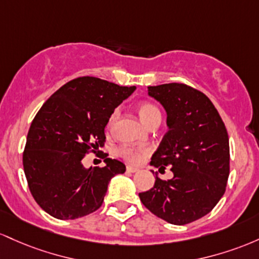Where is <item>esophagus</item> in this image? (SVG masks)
Here are the masks:
<instances>
[{"instance_id":"esophagus-1","label":"esophagus","mask_w":259,"mask_h":259,"mask_svg":"<svg viewBox=\"0 0 259 259\" xmlns=\"http://www.w3.org/2000/svg\"><path fill=\"white\" fill-rule=\"evenodd\" d=\"M127 172H131V174H133V172H137L138 171V168L137 167H133V166H127Z\"/></svg>"}]
</instances>
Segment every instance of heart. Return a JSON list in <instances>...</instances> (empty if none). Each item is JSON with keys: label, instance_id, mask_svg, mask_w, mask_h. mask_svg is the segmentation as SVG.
<instances>
[{"label": "heart", "instance_id": "b5f03b06", "mask_svg": "<svg viewBox=\"0 0 259 259\" xmlns=\"http://www.w3.org/2000/svg\"><path fill=\"white\" fill-rule=\"evenodd\" d=\"M120 111L118 109H116L112 111V114L110 115L109 121H107V130H111L114 127L115 122L117 121ZM138 115L141 117V120L148 128H150L152 126H159V123L161 122V112L154 104L150 103H143L138 106ZM147 149H142V148H135V147H120L117 149V154L122 156L123 159H126L127 161L132 162V164H137L142 159V155H144L147 153Z\"/></svg>", "mask_w": 259, "mask_h": 259}]
</instances>
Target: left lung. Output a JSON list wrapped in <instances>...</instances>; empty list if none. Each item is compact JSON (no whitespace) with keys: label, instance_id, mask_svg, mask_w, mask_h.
I'll use <instances>...</instances> for the list:
<instances>
[{"label":"left lung","instance_id":"1","mask_svg":"<svg viewBox=\"0 0 259 259\" xmlns=\"http://www.w3.org/2000/svg\"><path fill=\"white\" fill-rule=\"evenodd\" d=\"M164 106L168 131L150 165L171 166L174 177L139 193L144 207L165 222L185 225L207 215L225 193L230 172L229 136L219 112L202 92L182 83L148 87Z\"/></svg>","mask_w":259,"mask_h":259}]
</instances>
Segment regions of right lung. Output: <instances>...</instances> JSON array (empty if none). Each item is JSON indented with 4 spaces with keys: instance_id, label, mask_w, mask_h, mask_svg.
Wrapping results in <instances>:
<instances>
[{
    "instance_id": "add662e5",
    "label": "right lung",
    "mask_w": 259,
    "mask_h": 259,
    "mask_svg": "<svg viewBox=\"0 0 259 259\" xmlns=\"http://www.w3.org/2000/svg\"><path fill=\"white\" fill-rule=\"evenodd\" d=\"M136 87L95 77L69 80L37 111L29 128L23 166L35 202L61 220L82 218L101 207L110 180L126 166L103 156L105 166H83L85 154L103 147L110 115Z\"/></svg>"
}]
</instances>
